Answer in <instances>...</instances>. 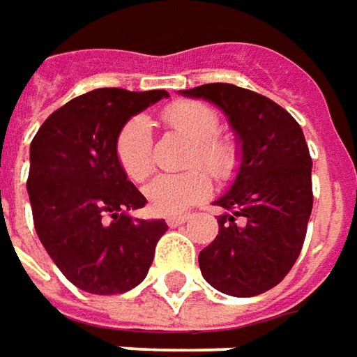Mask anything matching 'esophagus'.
<instances>
[{
	"instance_id": "esophagus-1",
	"label": "esophagus",
	"mask_w": 357,
	"mask_h": 357,
	"mask_svg": "<svg viewBox=\"0 0 357 357\" xmlns=\"http://www.w3.org/2000/svg\"><path fill=\"white\" fill-rule=\"evenodd\" d=\"M165 220H167V224L171 228H176V226H181V224H184L188 220V214H169Z\"/></svg>"
}]
</instances>
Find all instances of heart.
<instances>
[{
    "label": "heart",
    "mask_w": 357,
    "mask_h": 357,
    "mask_svg": "<svg viewBox=\"0 0 357 357\" xmlns=\"http://www.w3.org/2000/svg\"><path fill=\"white\" fill-rule=\"evenodd\" d=\"M167 123L195 141L192 161L218 176L228 178L238 167V153L229 141L218 139L220 128L218 116L200 102H174L165 109ZM116 155L119 167L131 181H143L153 169V139L151 126L145 117H133L119 131L116 141ZM210 192V178L202 169L188 173L157 174L145 184L143 195L157 214H176L184 208L202 200Z\"/></svg>",
    "instance_id": "b5f03b06"
}]
</instances>
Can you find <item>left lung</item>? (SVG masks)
<instances>
[{
  "mask_svg": "<svg viewBox=\"0 0 357 357\" xmlns=\"http://www.w3.org/2000/svg\"><path fill=\"white\" fill-rule=\"evenodd\" d=\"M181 94L222 109L240 147L236 178L214 200L220 231L198 255L202 277L224 295H261L291 271L307 236L312 159L303 129L273 100L234 84Z\"/></svg>",
  "mask_w": 357,
  "mask_h": 357,
  "instance_id": "left-lung-1",
  "label": "left lung"
}]
</instances>
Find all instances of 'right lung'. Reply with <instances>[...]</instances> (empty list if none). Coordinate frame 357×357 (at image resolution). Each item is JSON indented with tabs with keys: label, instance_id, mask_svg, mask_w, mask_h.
I'll use <instances>...</instances> for the list:
<instances>
[{
	"label": "right lung",
	"instance_id": "obj_1",
	"mask_svg": "<svg viewBox=\"0 0 357 357\" xmlns=\"http://www.w3.org/2000/svg\"><path fill=\"white\" fill-rule=\"evenodd\" d=\"M165 90L98 88L59 107L31 143L27 192L43 248L61 273L92 295H119L147 277L165 220L131 212L145 196L119 167L116 141Z\"/></svg>",
	"mask_w": 357,
	"mask_h": 357
}]
</instances>
